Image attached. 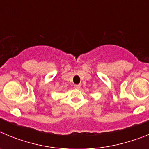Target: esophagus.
<instances>
[{
	"label": "esophagus",
	"instance_id": "1",
	"mask_svg": "<svg viewBox=\"0 0 149 149\" xmlns=\"http://www.w3.org/2000/svg\"><path fill=\"white\" fill-rule=\"evenodd\" d=\"M74 88H75V89H79L80 88H81V85H80V84H76V85H74Z\"/></svg>",
	"mask_w": 149,
	"mask_h": 149
}]
</instances>
